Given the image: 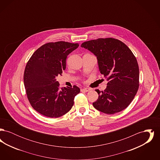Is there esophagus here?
<instances>
[{"label": "esophagus", "instance_id": "esophagus-1", "mask_svg": "<svg viewBox=\"0 0 160 160\" xmlns=\"http://www.w3.org/2000/svg\"><path fill=\"white\" fill-rule=\"evenodd\" d=\"M90 91H91V89L89 88H83V89H81V92H89Z\"/></svg>", "mask_w": 160, "mask_h": 160}]
</instances>
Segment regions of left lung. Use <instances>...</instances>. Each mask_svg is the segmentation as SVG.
<instances>
[{
	"label": "left lung",
	"instance_id": "1",
	"mask_svg": "<svg viewBox=\"0 0 160 160\" xmlns=\"http://www.w3.org/2000/svg\"><path fill=\"white\" fill-rule=\"evenodd\" d=\"M97 58L99 71L108 81L104 91L96 89L99 96L93 102L98 110L114 114L128 106L139 86V68L131 50L122 41L112 38H98L84 42Z\"/></svg>",
	"mask_w": 160,
	"mask_h": 160
}]
</instances>
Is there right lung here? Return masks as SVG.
<instances>
[{
  "label": "right lung",
  "mask_w": 160,
  "mask_h": 160,
  "mask_svg": "<svg viewBox=\"0 0 160 160\" xmlns=\"http://www.w3.org/2000/svg\"><path fill=\"white\" fill-rule=\"evenodd\" d=\"M78 46L65 41L47 43L28 62L23 77L24 88L31 106L40 114L56 118L73 106L80 88L75 85L60 88L56 77L66 68L67 56Z\"/></svg>",
  "instance_id": "obj_1"
}]
</instances>
